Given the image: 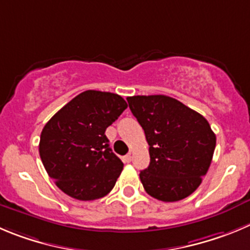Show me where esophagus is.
Here are the masks:
<instances>
[{
  "label": "esophagus",
  "instance_id": "esophagus-1",
  "mask_svg": "<svg viewBox=\"0 0 250 250\" xmlns=\"http://www.w3.org/2000/svg\"><path fill=\"white\" fill-rule=\"evenodd\" d=\"M124 162L125 163H130L131 162V159H132V156H131V153H129V154H126V156L124 157Z\"/></svg>",
  "mask_w": 250,
  "mask_h": 250
}]
</instances>
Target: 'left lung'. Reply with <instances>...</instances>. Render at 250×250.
Segmentation results:
<instances>
[{"instance_id": "obj_1", "label": "left lung", "mask_w": 250, "mask_h": 250, "mask_svg": "<svg viewBox=\"0 0 250 250\" xmlns=\"http://www.w3.org/2000/svg\"><path fill=\"white\" fill-rule=\"evenodd\" d=\"M126 99L149 146L151 162L140 173L145 190L165 203L185 199L198 189L212 161L216 135L210 124L172 97Z\"/></svg>"}]
</instances>
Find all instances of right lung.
<instances>
[{
	"label": "right lung",
	"mask_w": 250,
	"mask_h": 250,
	"mask_svg": "<svg viewBox=\"0 0 250 250\" xmlns=\"http://www.w3.org/2000/svg\"><path fill=\"white\" fill-rule=\"evenodd\" d=\"M126 108L119 94L85 91L46 123L40 135V158L68 196L96 200L114 188L124 163L109 147L105 130Z\"/></svg>",
	"instance_id": "1"
}]
</instances>
